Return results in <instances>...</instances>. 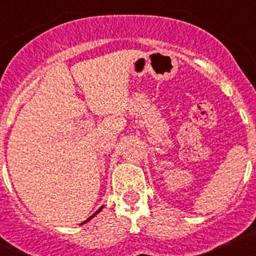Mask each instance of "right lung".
<instances>
[{"label": "right lung", "instance_id": "add662e5", "mask_svg": "<svg viewBox=\"0 0 256 256\" xmlns=\"http://www.w3.org/2000/svg\"><path fill=\"white\" fill-rule=\"evenodd\" d=\"M101 209H102V206H101V208H100V209L97 210V212H94V216H90V218H88V219H87V220H84V222H83V223H86V222H88V220H90V219H92V218H94V216H96L97 212H100V210H101ZM83 223H82V224H83Z\"/></svg>", "mask_w": 256, "mask_h": 256}]
</instances>
